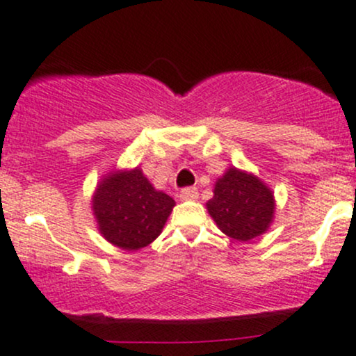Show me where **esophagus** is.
I'll return each instance as SVG.
<instances>
[{"mask_svg":"<svg viewBox=\"0 0 356 356\" xmlns=\"http://www.w3.org/2000/svg\"><path fill=\"white\" fill-rule=\"evenodd\" d=\"M179 197L183 200H197L198 198V190L195 186H186L179 191Z\"/></svg>","mask_w":356,"mask_h":356,"instance_id":"esophagus-1","label":"esophagus"}]
</instances>
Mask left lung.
<instances>
[{"label": "left lung", "mask_w": 356, "mask_h": 356, "mask_svg": "<svg viewBox=\"0 0 356 356\" xmlns=\"http://www.w3.org/2000/svg\"><path fill=\"white\" fill-rule=\"evenodd\" d=\"M207 209L223 234L247 242L264 234L273 222L274 197L254 175L230 168L215 185Z\"/></svg>", "instance_id": "8db88e82"}]
</instances>
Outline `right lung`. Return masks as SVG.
<instances>
[{"instance_id": "1", "label": "right lung", "mask_w": 356, "mask_h": 356, "mask_svg": "<svg viewBox=\"0 0 356 356\" xmlns=\"http://www.w3.org/2000/svg\"><path fill=\"white\" fill-rule=\"evenodd\" d=\"M92 207L99 230L107 241L121 249L138 250L161 234L175 200L154 190L136 168L104 179L97 186Z\"/></svg>"}]
</instances>
